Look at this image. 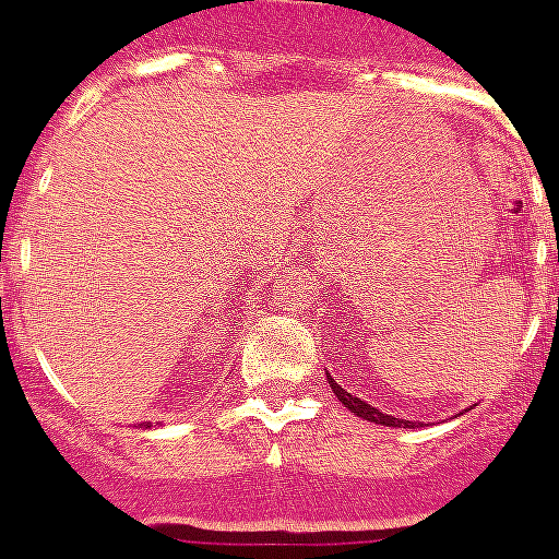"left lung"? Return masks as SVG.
Here are the masks:
<instances>
[{"label": "left lung", "mask_w": 559, "mask_h": 559, "mask_svg": "<svg viewBox=\"0 0 559 559\" xmlns=\"http://www.w3.org/2000/svg\"><path fill=\"white\" fill-rule=\"evenodd\" d=\"M328 380H330V389H333V392H335V397H338L341 403H344V408H349V412L358 414V417L369 419V423H378V426H389V428H414V426H408V419H400V417H392V414L378 412V408L369 406V403H364V400L355 397V394L344 392V389H341L338 383H335V380L330 378V372H328Z\"/></svg>", "instance_id": "1"}]
</instances>
